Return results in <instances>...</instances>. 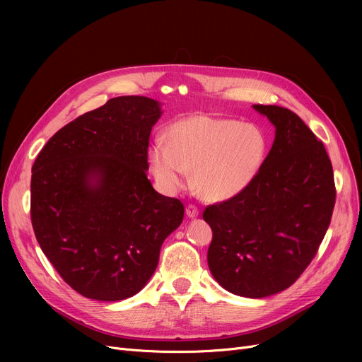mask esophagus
Masks as SVG:
<instances>
[{
    "mask_svg": "<svg viewBox=\"0 0 362 362\" xmlns=\"http://www.w3.org/2000/svg\"><path fill=\"white\" fill-rule=\"evenodd\" d=\"M186 216L189 218H197L199 216V210L195 205H187L186 206Z\"/></svg>",
    "mask_w": 362,
    "mask_h": 362,
    "instance_id": "34e87169",
    "label": "esophagus"
}]
</instances>
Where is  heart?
<instances>
[{
	"instance_id": "obj_1",
	"label": "heart",
	"mask_w": 362,
	"mask_h": 362,
	"mask_svg": "<svg viewBox=\"0 0 362 362\" xmlns=\"http://www.w3.org/2000/svg\"><path fill=\"white\" fill-rule=\"evenodd\" d=\"M167 146L149 148L151 173L165 192H176L191 173L197 194L208 202L229 201L259 176L269 157V136L254 123L195 114L171 124Z\"/></svg>"
}]
</instances>
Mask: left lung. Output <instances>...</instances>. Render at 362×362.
<instances>
[{"instance_id": "1", "label": "left lung", "mask_w": 362, "mask_h": 362, "mask_svg": "<svg viewBox=\"0 0 362 362\" xmlns=\"http://www.w3.org/2000/svg\"><path fill=\"white\" fill-rule=\"evenodd\" d=\"M274 126L257 180L202 214L213 240L208 267L223 289L243 298L276 295L303 273L332 220L336 191L322 142L295 112L252 105Z\"/></svg>"}]
</instances>
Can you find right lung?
Segmentation results:
<instances>
[{"instance_id": "1", "label": "right lung", "mask_w": 362, "mask_h": 362, "mask_svg": "<svg viewBox=\"0 0 362 362\" xmlns=\"http://www.w3.org/2000/svg\"><path fill=\"white\" fill-rule=\"evenodd\" d=\"M161 104L117 97L60 129L32 167L30 216L42 252L85 298L136 295L154 274L161 245L185 206L146 177Z\"/></svg>"}]
</instances>
